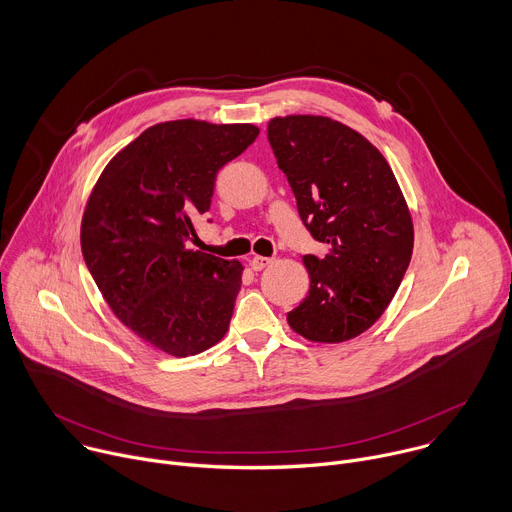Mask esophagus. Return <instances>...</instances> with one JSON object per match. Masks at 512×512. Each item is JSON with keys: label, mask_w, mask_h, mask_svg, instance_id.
<instances>
[{"label": "esophagus", "mask_w": 512, "mask_h": 512, "mask_svg": "<svg viewBox=\"0 0 512 512\" xmlns=\"http://www.w3.org/2000/svg\"><path fill=\"white\" fill-rule=\"evenodd\" d=\"M249 263H251V269H253V271H261V269L269 267V265L273 263V259H271V257H263V255H255Z\"/></svg>", "instance_id": "34e87169"}]
</instances>
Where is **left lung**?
<instances>
[{
  "instance_id": "8db88e82",
  "label": "left lung",
  "mask_w": 512,
  "mask_h": 512,
  "mask_svg": "<svg viewBox=\"0 0 512 512\" xmlns=\"http://www.w3.org/2000/svg\"><path fill=\"white\" fill-rule=\"evenodd\" d=\"M267 137L314 239L304 255L308 296L287 314L291 330L338 344L369 330L391 304L413 253V221L401 186L375 145L324 115L273 117Z\"/></svg>"
}]
</instances>
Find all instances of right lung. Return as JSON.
Listing matches in <instances>:
<instances>
[{"instance_id":"add662e5","label":"right lung","mask_w":512,"mask_h":512,"mask_svg":"<svg viewBox=\"0 0 512 512\" xmlns=\"http://www.w3.org/2000/svg\"><path fill=\"white\" fill-rule=\"evenodd\" d=\"M253 123H156L113 156L81 223L87 267L111 312L143 342L192 356L229 330L243 263L188 247L216 172L257 139Z\"/></svg>"}]
</instances>
